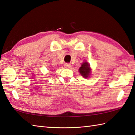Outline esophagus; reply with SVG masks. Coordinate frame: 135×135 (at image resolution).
<instances>
[{
	"label": "esophagus",
	"mask_w": 135,
	"mask_h": 135,
	"mask_svg": "<svg viewBox=\"0 0 135 135\" xmlns=\"http://www.w3.org/2000/svg\"><path fill=\"white\" fill-rule=\"evenodd\" d=\"M65 67L66 68H71V65L70 64H65Z\"/></svg>",
	"instance_id": "obj_1"
}]
</instances>
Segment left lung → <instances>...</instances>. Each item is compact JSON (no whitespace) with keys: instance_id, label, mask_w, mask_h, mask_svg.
<instances>
[{"instance_id":"left-lung-1","label":"left lung","mask_w":135,"mask_h":135,"mask_svg":"<svg viewBox=\"0 0 135 135\" xmlns=\"http://www.w3.org/2000/svg\"><path fill=\"white\" fill-rule=\"evenodd\" d=\"M79 72L84 78H89L91 73L90 66L87 62L85 61L82 64L81 67L79 68Z\"/></svg>"}]
</instances>
